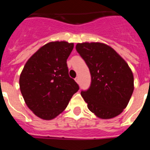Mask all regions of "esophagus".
<instances>
[{
  "mask_svg": "<svg viewBox=\"0 0 150 150\" xmlns=\"http://www.w3.org/2000/svg\"><path fill=\"white\" fill-rule=\"evenodd\" d=\"M75 82H77V83H79V82H80V80H79V77H75Z\"/></svg>",
  "mask_w": 150,
  "mask_h": 150,
  "instance_id": "1",
  "label": "esophagus"
}]
</instances>
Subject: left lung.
Segmentation results:
<instances>
[{
    "label": "left lung",
    "instance_id": "1",
    "mask_svg": "<svg viewBox=\"0 0 150 150\" xmlns=\"http://www.w3.org/2000/svg\"><path fill=\"white\" fill-rule=\"evenodd\" d=\"M75 48L91 74L90 87L81 92L89 111L102 119L119 115L134 90L133 75L128 63L103 43H81Z\"/></svg>",
    "mask_w": 150,
    "mask_h": 150
}]
</instances>
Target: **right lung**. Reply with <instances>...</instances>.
<instances>
[{
  "mask_svg": "<svg viewBox=\"0 0 150 150\" xmlns=\"http://www.w3.org/2000/svg\"><path fill=\"white\" fill-rule=\"evenodd\" d=\"M73 47V43L64 41L48 43L31 56L22 70L20 91L27 106L39 118H56L78 91L66 63Z\"/></svg>",
  "mask_w": 150,
  "mask_h": 150,
  "instance_id": "obj_1",
  "label": "right lung"
}]
</instances>
